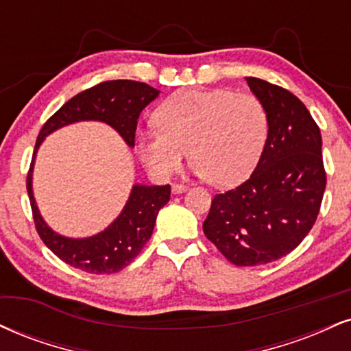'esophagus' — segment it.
Returning <instances> with one entry per match:
<instances>
[{
  "label": "esophagus",
  "mask_w": 351,
  "mask_h": 351,
  "mask_svg": "<svg viewBox=\"0 0 351 351\" xmlns=\"http://www.w3.org/2000/svg\"><path fill=\"white\" fill-rule=\"evenodd\" d=\"M188 189V186L186 184H173L171 186V193L173 194H181V193H184Z\"/></svg>",
  "instance_id": "esophagus-1"
}]
</instances>
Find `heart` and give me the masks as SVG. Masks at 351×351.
<instances>
[{
    "instance_id": "obj_1",
    "label": "heart",
    "mask_w": 351,
    "mask_h": 351,
    "mask_svg": "<svg viewBox=\"0 0 351 351\" xmlns=\"http://www.w3.org/2000/svg\"><path fill=\"white\" fill-rule=\"evenodd\" d=\"M158 129L137 134V152L154 176L170 178L186 150L191 170L210 183L227 186L255 168L268 138L263 103L252 93L181 90L155 112Z\"/></svg>"
}]
</instances>
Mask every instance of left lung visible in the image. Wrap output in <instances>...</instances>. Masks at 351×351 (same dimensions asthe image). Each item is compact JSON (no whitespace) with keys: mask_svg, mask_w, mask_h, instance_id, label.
Listing matches in <instances>:
<instances>
[{"mask_svg":"<svg viewBox=\"0 0 351 351\" xmlns=\"http://www.w3.org/2000/svg\"><path fill=\"white\" fill-rule=\"evenodd\" d=\"M268 112V138L255 171L216 194L202 230L230 263L258 267L286 256L309 234L325 191L322 137L302 101L247 78Z\"/></svg>","mask_w":351,"mask_h":351,"instance_id":"1","label":"left lung"}]
</instances>
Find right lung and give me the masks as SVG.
Masks as SVG:
<instances>
[{
    "label": "right lung",
    "instance_id": "1",
    "mask_svg": "<svg viewBox=\"0 0 351 351\" xmlns=\"http://www.w3.org/2000/svg\"><path fill=\"white\" fill-rule=\"evenodd\" d=\"M158 95L160 91L147 83L132 80L99 83L66 101L45 122L39 132L27 175V194L31 199L34 222L42 242L70 267L93 274H111L124 269L141 253L143 245L149 242L158 210L170 201L171 188L170 184L149 186L135 183L121 214L106 229L91 237H65L49 227L36 204L32 191V171L37 150L47 135L82 121L104 122L116 130L132 149L135 145L138 116L147 104L158 98Z\"/></svg>",
    "mask_w": 351,
    "mask_h": 351
}]
</instances>
